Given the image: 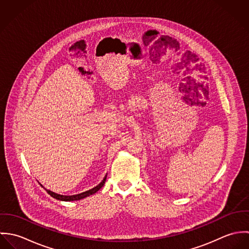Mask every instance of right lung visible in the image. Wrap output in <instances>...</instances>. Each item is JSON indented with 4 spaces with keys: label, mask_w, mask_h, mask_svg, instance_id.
<instances>
[{
    "label": "right lung",
    "mask_w": 249,
    "mask_h": 249,
    "mask_svg": "<svg viewBox=\"0 0 249 249\" xmlns=\"http://www.w3.org/2000/svg\"><path fill=\"white\" fill-rule=\"evenodd\" d=\"M106 180H107V176H106V178H104V180H103L98 186H96L95 188H93V189H91V190H89V191H86V192H84V193H81V194H78V195H74V196H62V195L55 194V193H53V192H52V191H50V190H46V191H47V193H48L51 196H53V198L58 199V200H62V201L79 200V199H82V198H84V197H86V196H91V195L97 193V192L105 185Z\"/></svg>",
    "instance_id": "right-lung-1"
}]
</instances>
